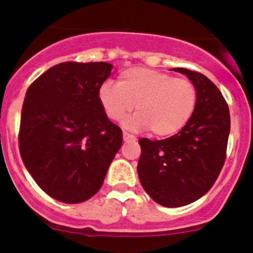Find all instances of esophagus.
<instances>
[{"label": "esophagus", "instance_id": "34e87169", "mask_svg": "<svg viewBox=\"0 0 253 253\" xmlns=\"http://www.w3.org/2000/svg\"><path fill=\"white\" fill-rule=\"evenodd\" d=\"M123 139H124V142H129V140H135V137L126 133V131H123Z\"/></svg>", "mask_w": 253, "mask_h": 253}]
</instances>
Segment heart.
<instances>
[{"instance_id": "heart-1", "label": "heart", "mask_w": 253, "mask_h": 253, "mask_svg": "<svg viewBox=\"0 0 253 253\" xmlns=\"http://www.w3.org/2000/svg\"><path fill=\"white\" fill-rule=\"evenodd\" d=\"M99 100L110 120L124 122L129 130L149 129L156 137L173 135L189 122L196 105V88L186 78H175L154 69L129 68L120 73L118 84L104 82Z\"/></svg>"}]
</instances>
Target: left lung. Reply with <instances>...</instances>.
Segmentation results:
<instances>
[{
  "label": "left lung",
  "mask_w": 253,
  "mask_h": 253,
  "mask_svg": "<svg viewBox=\"0 0 253 253\" xmlns=\"http://www.w3.org/2000/svg\"><path fill=\"white\" fill-rule=\"evenodd\" d=\"M196 88V105L177 134L162 140L139 139L138 176L157 204L178 208L191 204L211 189L225 161L231 116L218 87L202 73L172 68Z\"/></svg>",
  "instance_id": "8db88e82"
}]
</instances>
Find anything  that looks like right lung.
<instances>
[{
	"label": "right lung",
	"mask_w": 253,
	"mask_h": 253,
	"mask_svg": "<svg viewBox=\"0 0 253 253\" xmlns=\"http://www.w3.org/2000/svg\"><path fill=\"white\" fill-rule=\"evenodd\" d=\"M106 62H64L29 86L22 105L19 148L40 189L58 202L92 198L123 143L99 90L111 73Z\"/></svg>",
	"instance_id": "1"
}]
</instances>
